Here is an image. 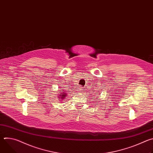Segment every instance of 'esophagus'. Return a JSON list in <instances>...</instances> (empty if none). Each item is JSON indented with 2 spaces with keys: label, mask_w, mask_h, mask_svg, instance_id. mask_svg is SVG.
Listing matches in <instances>:
<instances>
[{
  "label": "esophagus",
  "mask_w": 153,
  "mask_h": 153,
  "mask_svg": "<svg viewBox=\"0 0 153 153\" xmlns=\"http://www.w3.org/2000/svg\"><path fill=\"white\" fill-rule=\"evenodd\" d=\"M82 88H80V89H79V91H81V90H83V89H82Z\"/></svg>",
  "instance_id": "1"
}]
</instances>
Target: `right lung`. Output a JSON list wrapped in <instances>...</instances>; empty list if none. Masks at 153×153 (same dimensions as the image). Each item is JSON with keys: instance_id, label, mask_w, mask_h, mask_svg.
<instances>
[{"instance_id": "right-lung-1", "label": "right lung", "mask_w": 153, "mask_h": 153, "mask_svg": "<svg viewBox=\"0 0 153 153\" xmlns=\"http://www.w3.org/2000/svg\"><path fill=\"white\" fill-rule=\"evenodd\" d=\"M60 96H61V99H63V98H64L65 96H66V94L64 93H62Z\"/></svg>"}]
</instances>
